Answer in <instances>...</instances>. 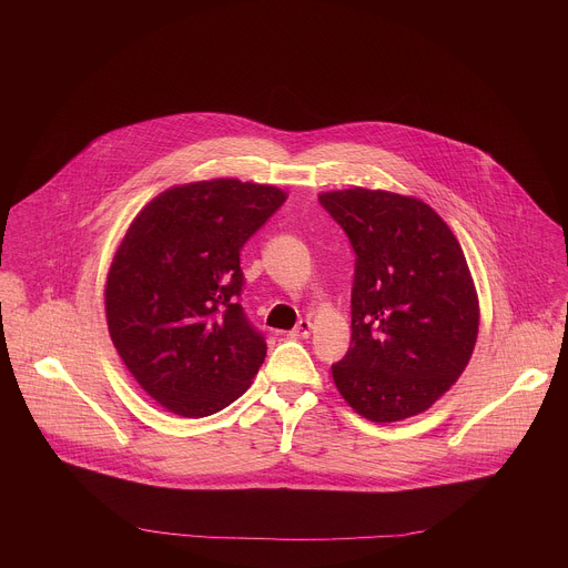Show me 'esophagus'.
I'll use <instances>...</instances> for the list:
<instances>
[{
  "instance_id": "34e87169",
  "label": "esophagus",
  "mask_w": 568,
  "mask_h": 568,
  "mask_svg": "<svg viewBox=\"0 0 568 568\" xmlns=\"http://www.w3.org/2000/svg\"><path fill=\"white\" fill-rule=\"evenodd\" d=\"M310 335H312V321L310 318H301L296 323V328L290 333V337H294V339H307Z\"/></svg>"
}]
</instances>
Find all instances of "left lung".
<instances>
[{"instance_id": "1", "label": "left lung", "mask_w": 568, "mask_h": 568, "mask_svg": "<svg viewBox=\"0 0 568 568\" xmlns=\"http://www.w3.org/2000/svg\"><path fill=\"white\" fill-rule=\"evenodd\" d=\"M355 252L351 348L333 377L373 423L427 412L465 371L478 301L458 240L416 197L348 189L318 195Z\"/></svg>"}]
</instances>
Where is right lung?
Wrapping results in <instances>:
<instances>
[{"label": "right lung", "mask_w": 568, "mask_h": 568, "mask_svg": "<svg viewBox=\"0 0 568 568\" xmlns=\"http://www.w3.org/2000/svg\"><path fill=\"white\" fill-rule=\"evenodd\" d=\"M285 193L237 180L171 189L130 224L114 256L110 337L161 407L204 418L245 393L265 362V335L242 307L240 252Z\"/></svg>", "instance_id": "add662e5"}]
</instances>
